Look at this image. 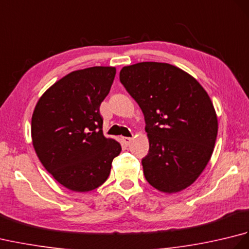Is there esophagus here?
I'll return each instance as SVG.
<instances>
[{
    "mask_svg": "<svg viewBox=\"0 0 249 249\" xmlns=\"http://www.w3.org/2000/svg\"><path fill=\"white\" fill-rule=\"evenodd\" d=\"M122 140H123V142H124L126 145H129L131 143V141H133L134 139L133 138H129V137H123V138H122Z\"/></svg>",
    "mask_w": 249,
    "mask_h": 249,
    "instance_id": "esophagus-1",
    "label": "esophagus"
}]
</instances>
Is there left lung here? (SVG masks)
Wrapping results in <instances>:
<instances>
[{"label":"left lung","mask_w":249,"mask_h":249,"mask_svg":"<svg viewBox=\"0 0 249 249\" xmlns=\"http://www.w3.org/2000/svg\"><path fill=\"white\" fill-rule=\"evenodd\" d=\"M120 80L144 114L146 181L166 194L187 188L208 165L217 137V115L208 93L188 72L168 63L124 66Z\"/></svg>","instance_id":"obj_1"}]
</instances>
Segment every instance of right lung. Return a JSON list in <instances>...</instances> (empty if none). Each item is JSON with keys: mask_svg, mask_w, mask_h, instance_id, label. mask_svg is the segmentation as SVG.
Segmentation results:
<instances>
[{"mask_svg": "<svg viewBox=\"0 0 249 249\" xmlns=\"http://www.w3.org/2000/svg\"><path fill=\"white\" fill-rule=\"evenodd\" d=\"M116 70L94 66L61 78L41 95L31 123L34 150L45 169L67 189L87 193L108 178L122 147L103 134L102 104Z\"/></svg>", "mask_w": 249, "mask_h": 249, "instance_id": "add662e5", "label": "right lung"}]
</instances>
